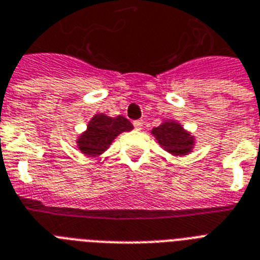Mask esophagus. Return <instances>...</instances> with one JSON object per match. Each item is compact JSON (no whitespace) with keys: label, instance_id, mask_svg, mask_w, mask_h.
<instances>
[{"label":"esophagus","instance_id":"obj_1","mask_svg":"<svg viewBox=\"0 0 260 260\" xmlns=\"http://www.w3.org/2000/svg\"><path fill=\"white\" fill-rule=\"evenodd\" d=\"M143 124H144L143 123V120H135L134 121V126L137 131H140L141 128H143Z\"/></svg>","mask_w":260,"mask_h":260}]
</instances>
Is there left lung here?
<instances>
[{
	"instance_id": "8db88e82",
	"label": "left lung",
	"mask_w": 260,
	"mask_h": 260,
	"mask_svg": "<svg viewBox=\"0 0 260 260\" xmlns=\"http://www.w3.org/2000/svg\"><path fill=\"white\" fill-rule=\"evenodd\" d=\"M152 135L157 139L159 144L172 155L189 153L193 145V139L175 121H166L157 128H153Z\"/></svg>"
}]
</instances>
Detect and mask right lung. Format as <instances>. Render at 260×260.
<instances>
[{
  "label": "right lung",
  "mask_w": 260,
  "mask_h": 260,
  "mask_svg": "<svg viewBox=\"0 0 260 260\" xmlns=\"http://www.w3.org/2000/svg\"><path fill=\"white\" fill-rule=\"evenodd\" d=\"M134 125L123 116L108 117L96 115L88 124V129L79 139V147L86 155H100L108 148L113 139L124 131H131Z\"/></svg>",
  "instance_id": "add662e5"
}]
</instances>
